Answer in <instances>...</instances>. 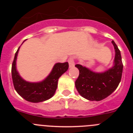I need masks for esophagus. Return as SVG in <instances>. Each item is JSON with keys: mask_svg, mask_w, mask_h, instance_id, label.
I'll list each match as a JSON object with an SVG mask.
<instances>
[{"mask_svg": "<svg viewBox=\"0 0 133 133\" xmlns=\"http://www.w3.org/2000/svg\"><path fill=\"white\" fill-rule=\"evenodd\" d=\"M69 64V67H73L74 66H75V62H74V58L73 57H70V58L68 61Z\"/></svg>", "mask_w": 133, "mask_h": 133, "instance_id": "1", "label": "esophagus"}]
</instances>
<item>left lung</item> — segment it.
<instances>
[{"mask_svg": "<svg viewBox=\"0 0 133 133\" xmlns=\"http://www.w3.org/2000/svg\"><path fill=\"white\" fill-rule=\"evenodd\" d=\"M115 46V65L103 73H96L81 64L75 66L79 70V75L75 86L80 95L89 101H98L112 94L118 87L122 77L123 64L121 52L113 41Z\"/></svg>", "mask_w": 133, "mask_h": 133, "instance_id": "8db88e82", "label": "left lung"}]
</instances>
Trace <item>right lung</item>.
<instances>
[{
    "label": "right lung",
    "mask_w": 133,
    "mask_h": 133,
    "mask_svg": "<svg viewBox=\"0 0 133 133\" xmlns=\"http://www.w3.org/2000/svg\"><path fill=\"white\" fill-rule=\"evenodd\" d=\"M20 47L16 52L12 64V78L14 87L20 96L27 101L39 103L49 99L55 94L59 77L69 69V63H56L50 75L41 83H29L20 77L16 69V60Z\"/></svg>",
    "instance_id": "obj_1"
}]
</instances>
